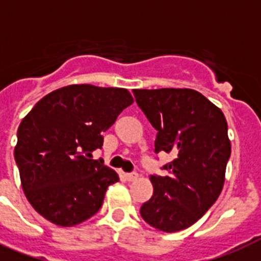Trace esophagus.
Listing matches in <instances>:
<instances>
[{"mask_svg":"<svg viewBox=\"0 0 261 261\" xmlns=\"http://www.w3.org/2000/svg\"><path fill=\"white\" fill-rule=\"evenodd\" d=\"M126 178L128 181H134L138 178V173L137 172H130V173H126Z\"/></svg>","mask_w":261,"mask_h":261,"instance_id":"obj_1","label":"esophagus"}]
</instances>
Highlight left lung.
<instances>
[{"mask_svg":"<svg viewBox=\"0 0 261 261\" xmlns=\"http://www.w3.org/2000/svg\"><path fill=\"white\" fill-rule=\"evenodd\" d=\"M135 101L157 130L154 151L174 160L151 174L154 191L141 206L145 222L172 233L195 223L218 199L230 157L227 123L218 107L192 89H135Z\"/></svg>","mask_w":261,"mask_h":261,"instance_id":"left-lung-1","label":"left lung"}]
</instances>
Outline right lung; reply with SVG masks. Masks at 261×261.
Instances as JSON below:
<instances>
[{"label": "right lung", "instance_id": "1", "mask_svg": "<svg viewBox=\"0 0 261 261\" xmlns=\"http://www.w3.org/2000/svg\"><path fill=\"white\" fill-rule=\"evenodd\" d=\"M133 104L128 90L69 85L39 100L17 130L14 160L35 210L59 226L93 217L108 186L119 181L102 160V133Z\"/></svg>", "mask_w": 261, "mask_h": 261}]
</instances>
